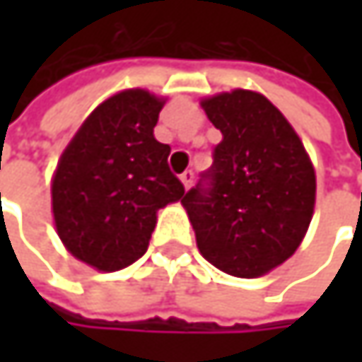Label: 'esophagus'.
I'll list each match as a JSON object with an SVG mask.
<instances>
[{
    "instance_id": "obj_1",
    "label": "esophagus",
    "mask_w": 362,
    "mask_h": 362,
    "mask_svg": "<svg viewBox=\"0 0 362 362\" xmlns=\"http://www.w3.org/2000/svg\"><path fill=\"white\" fill-rule=\"evenodd\" d=\"M182 184H184V188H190L192 186V182H194V172L192 170H186L184 174L180 176Z\"/></svg>"
}]
</instances>
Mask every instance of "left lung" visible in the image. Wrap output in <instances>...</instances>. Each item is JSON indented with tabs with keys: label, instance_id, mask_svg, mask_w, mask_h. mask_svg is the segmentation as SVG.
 Segmentation results:
<instances>
[{
	"label": "left lung",
	"instance_id": "obj_1",
	"mask_svg": "<svg viewBox=\"0 0 362 362\" xmlns=\"http://www.w3.org/2000/svg\"><path fill=\"white\" fill-rule=\"evenodd\" d=\"M222 142L182 205L201 255L226 274L255 279L300 247L315 211L317 178L283 112L250 90L201 103Z\"/></svg>",
	"mask_w": 362,
	"mask_h": 362
}]
</instances>
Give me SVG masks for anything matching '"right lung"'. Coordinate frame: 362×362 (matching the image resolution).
Here are the masks:
<instances>
[{
    "instance_id": "add662e5",
    "label": "right lung",
    "mask_w": 362,
    "mask_h": 362,
    "mask_svg": "<svg viewBox=\"0 0 362 362\" xmlns=\"http://www.w3.org/2000/svg\"><path fill=\"white\" fill-rule=\"evenodd\" d=\"M163 103L146 90L110 96L58 161L52 180L58 237L96 270H121L142 257L157 211L184 197L168 165L170 146L153 134Z\"/></svg>"
}]
</instances>
